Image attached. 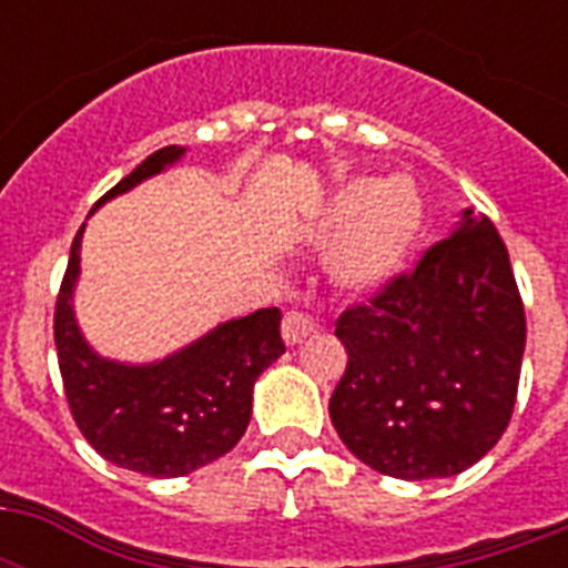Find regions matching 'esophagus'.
I'll return each instance as SVG.
<instances>
[{
	"label": "esophagus",
	"instance_id": "1",
	"mask_svg": "<svg viewBox=\"0 0 568 568\" xmlns=\"http://www.w3.org/2000/svg\"><path fill=\"white\" fill-rule=\"evenodd\" d=\"M315 333V321L303 312H288L283 318V338L285 345H301L303 338Z\"/></svg>",
	"mask_w": 568,
	"mask_h": 568
}]
</instances>
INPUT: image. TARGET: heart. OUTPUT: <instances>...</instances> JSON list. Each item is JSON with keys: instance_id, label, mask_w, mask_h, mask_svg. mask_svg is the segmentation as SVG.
<instances>
[{"instance_id": "1", "label": "heart", "mask_w": 568, "mask_h": 568, "mask_svg": "<svg viewBox=\"0 0 568 568\" xmlns=\"http://www.w3.org/2000/svg\"><path fill=\"white\" fill-rule=\"evenodd\" d=\"M424 230V203L404 180L347 182L329 203L321 239L338 241L329 271L347 292H374L404 271Z\"/></svg>"}]
</instances>
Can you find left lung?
I'll use <instances>...</instances> for the list:
<instances>
[{
  "instance_id": "left-lung-1",
  "label": "left lung",
  "mask_w": 568,
  "mask_h": 568,
  "mask_svg": "<svg viewBox=\"0 0 568 568\" xmlns=\"http://www.w3.org/2000/svg\"><path fill=\"white\" fill-rule=\"evenodd\" d=\"M347 351L329 418L365 466L450 477L501 439L519 392L525 306L489 217L471 209L409 274L336 321Z\"/></svg>"
}]
</instances>
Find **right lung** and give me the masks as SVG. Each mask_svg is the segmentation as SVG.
I'll use <instances>...</instances> for the list:
<instances>
[{
  "label": "right lung",
  "mask_w": 568,
  "mask_h": 568,
  "mask_svg": "<svg viewBox=\"0 0 568 568\" xmlns=\"http://www.w3.org/2000/svg\"><path fill=\"white\" fill-rule=\"evenodd\" d=\"M185 146L146 155L100 203L126 194L173 162ZM97 203V205H100ZM82 230L75 232L64 283L55 301L58 368L82 436L109 463L146 477H182L230 454L253 413V383L285 354L280 310H258L209 329L159 363L126 365L105 359L75 324Z\"/></svg>",
  "instance_id": "obj_1"
}]
</instances>
